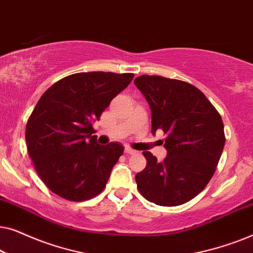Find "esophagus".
<instances>
[{"instance_id": "esophagus-1", "label": "esophagus", "mask_w": 253, "mask_h": 253, "mask_svg": "<svg viewBox=\"0 0 253 253\" xmlns=\"http://www.w3.org/2000/svg\"><path fill=\"white\" fill-rule=\"evenodd\" d=\"M124 152H126V154H130V155L137 154V151H134V150H132V148H130V147H127V146L124 148Z\"/></svg>"}]
</instances>
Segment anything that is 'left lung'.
Here are the masks:
<instances>
[{
    "instance_id": "obj_1",
    "label": "left lung",
    "mask_w": 253,
    "mask_h": 253,
    "mask_svg": "<svg viewBox=\"0 0 253 253\" xmlns=\"http://www.w3.org/2000/svg\"><path fill=\"white\" fill-rule=\"evenodd\" d=\"M134 85L150 105L152 133L162 130L167 136L162 162L143 152L147 165L136 175L137 186L148 202L182 205L199 195L215 171L226 143L222 119L189 83L143 75Z\"/></svg>"
}]
</instances>
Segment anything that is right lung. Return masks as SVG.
<instances>
[{"label":"right lung","instance_id":"obj_1","mask_svg":"<svg viewBox=\"0 0 253 253\" xmlns=\"http://www.w3.org/2000/svg\"><path fill=\"white\" fill-rule=\"evenodd\" d=\"M132 74L79 72L43 93L26 124L27 151L47 188L62 198L82 202L99 195L124 148L96 143L93 123Z\"/></svg>","mask_w":253,"mask_h":253}]
</instances>
